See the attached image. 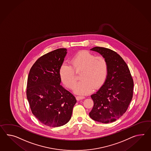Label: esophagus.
Masks as SVG:
<instances>
[{
  "mask_svg": "<svg viewBox=\"0 0 151 151\" xmlns=\"http://www.w3.org/2000/svg\"><path fill=\"white\" fill-rule=\"evenodd\" d=\"M85 97L84 96H76V99H77V100L83 99H85Z\"/></svg>",
  "mask_w": 151,
  "mask_h": 151,
  "instance_id": "1",
  "label": "esophagus"
}]
</instances>
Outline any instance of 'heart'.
<instances>
[{
	"mask_svg": "<svg viewBox=\"0 0 151 151\" xmlns=\"http://www.w3.org/2000/svg\"><path fill=\"white\" fill-rule=\"evenodd\" d=\"M70 64L63 63L59 68V75L63 83L68 88L73 89L76 82L75 71H81V81L75 88L76 93L87 94L94 88L101 87L106 80L109 66L106 59L96 56L87 51H81L70 60Z\"/></svg>",
	"mask_w": 151,
	"mask_h": 151,
	"instance_id": "b5f03b06",
	"label": "heart"
}]
</instances>
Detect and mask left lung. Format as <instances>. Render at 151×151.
<instances>
[{
  "instance_id": "obj_1",
  "label": "left lung",
  "mask_w": 151,
  "mask_h": 151,
  "mask_svg": "<svg viewBox=\"0 0 151 151\" xmlns=\"http://www.w3.org/2000/svg\"><path fill=\"white\" fill-rule=\"evenodd\" d=\"M91 50L106 59L109 71L104 84L91 96L94 105L89 114L96 121L109 123L127 110L132 99L134 82L127 64L116 52L101 47Z\"/></svg>"
}]
</instances>
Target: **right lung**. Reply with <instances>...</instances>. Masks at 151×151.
<instances>
[{"mask_svg": "<svg viewBox=\"0 0 151 151\" xmlns=\"http://www.w3.org/2000/svg\"><path fill=\"white\" fill-rule=\"evenodd\" d=\"M58 48L40 57L28 77L27 97L33 114L44 125L58 127L70 121L75 97L60 83L59 68L67 53Z\"/></svg>", "mask_w": 151, "mask_h": 151, "instance_id": "add662e5", "label": "right lung"}]
</instances>
